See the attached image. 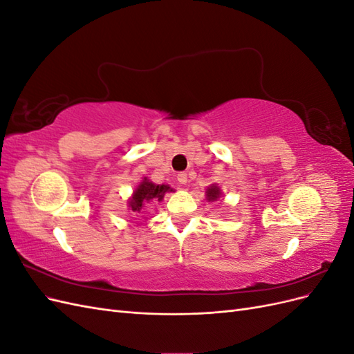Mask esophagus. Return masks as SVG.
Masks as SVG:
<instances>
[{"label":"esophagus","mask_w":354,"mask_h":354,"mask_svg":"<svg viewBox=\"0 0 354 354\" xmlns=\"http://www.w3.org/2000/svg\"><path fill=\"white\" fill-rule=\"evenodd\" d=\"M177 181H178L180 185H186V183H187V174H186V173L177 174Z\"/></svg>","instance_id":"esophagus-1"}]
</instances>
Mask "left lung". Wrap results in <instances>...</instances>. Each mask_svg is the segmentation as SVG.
I'll list each match as a JSON object with an SVG mask.
<instances>
[{
    "label": "left lung",
    "instance_id": "8db88e82",
    "mask_svg": "<svg viewBox=\"0 0 354 354\" xmlns=\"http://www.w3.org/2000/svg\"><path fill=\"white\" fill-rule=\"evenodd\" d=\"M220 196V189L217 186H209L207 189V199L208 201H217Z\"/></svg>",
    "mask_w": 354,
    "mask_h": 354
}]
</instances>
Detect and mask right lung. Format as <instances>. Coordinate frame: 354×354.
Wrapping results in <instances>:
<instances>
[{
    "instance_id": "add662e5",
    "label": "right lung",
    "mask_w": 354,
    "mask_h": 354,
    "mask_svg": "<svg viewBox=\"0 0 354 354\" xmlns=\"http://www.w3.org/2000/svg\"><path fill=\"white\" fill-rule=\"evenodd\" d=\"M167 192H173V189L165 185H155L152 181L145 178L134 190L133 198L130 201V207L133 211L140 212V209L146 205V203L162 201Z\"/></svg>"
}]
</instances>
